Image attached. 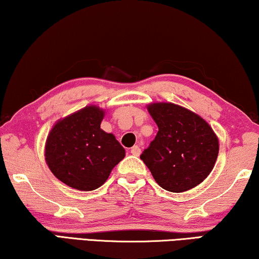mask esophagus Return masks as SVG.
<instances>
[{
  "mask_svg": "<svg viewBox=\"0 0 259 259\" xmlns=\"http://www.w3.org/2000/svg\"><path fill=\"white\" fill-rule=\"evenodd\" d=\"M131 153H132L133 155H136V156H139L140 155V153H141V149H140V147H139V146H133L132 148H131Z\"/></svg>",
  "mask_w": 259,
  "mask_h": 259,
  "instance_id": "obj_1",
  "label": "esophagus"
}]
</instances>
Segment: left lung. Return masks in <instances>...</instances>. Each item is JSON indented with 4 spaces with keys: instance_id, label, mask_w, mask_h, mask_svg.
Masks as SVG:
<instances>
[{
    "instance_id": "1",
    "label": "left lung",
    "mask_w": 259,
    "mask_h": 259,
    "mask_svg": "<svg viewBox=\"0 0 259 259\" xmlns=\"http://www.w3.org/2000/svg\"><path fill=\"white\" fill-rule=\"evenodd\" d=\"M159 131L140 159L157 185L173 193L196 187L212 170L219 139L200 115L171 103L148 105Z\"/></svg>"
}]
</instances>
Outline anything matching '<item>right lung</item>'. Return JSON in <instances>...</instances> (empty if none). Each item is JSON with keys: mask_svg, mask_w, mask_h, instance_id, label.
I'll use <instances>...</instances> for the list:
<instances>
[{"mask_svg": "<svg viewBox=\"0 0 259 259\" xmlns=\"http://www.w3.org/2000/svg\"><path fill=\"white\" fill-rule=\"evenodd\" d=\"M104 111L97 106L59 120L49 133L46 160L56 178L71 188L90 192L103 186L125 149L100 128Z\"/></svg>", "mask_w": 259, "mask_h": 259, "instance_id": "add662e5", "label": "right lung"}]
</instances>
